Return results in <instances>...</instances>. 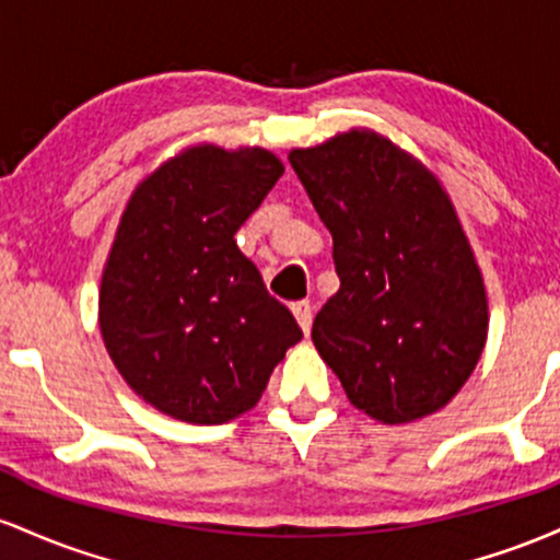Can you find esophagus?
<instances>
[{"mask_svg":"<svg viewBox=\"0 0 560 560\" xmlns=\"http://www.w3.org/2000/svg\"><path fill=\"white\" fill-rule=\"evenodd\" d=\"M291 310H293V317H296V323L301 325V330L310 332L312 330V319H314V312H312L310 301H296V304H293Z\"/></svg>","mask_w":560,"mask_h":560,"instance_id":"34e87169","label":"esophagus"}]
</instances>
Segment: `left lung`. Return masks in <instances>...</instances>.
<instances>
[{
	"label": "left lung",
	"instance_id": "obj_1",
	"mask_svg": "<svg viewBox=\"0 0 560 560\" xmlns=\"http://www.w3.org/2000/svg\"><path fill=\"white\" fill-rule=\"evenodd\" d=\"M341 280L312 341L357 410L410 423L460 392L487 341V291L452 200L386 137L351 129L288 155Z\"/></svg>",
	"mask_w": 560,
	"mask_h": 560
}]
</instances>
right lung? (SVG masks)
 <instances>
[{"label":"right lung","mask_w":560,"mask_h":560,"mask_svg":"<svg viewBox=\"0 0 560 560\" xmlns=\"http://www.w3.org/2000/svg\"><path fill=\"white\" fill-rule=\"evenodd\" d=\"M282 163L269 150L190 148L131 196L100 285V332L124 381L185 423L219 425L259 401L301 341L235 232Z\"/></svg>","instance_id":"1"}]
</instances>
